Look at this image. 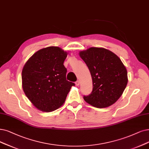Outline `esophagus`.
Wrapping results in <instances>:
<instances>
[{
  "label": "esophagus",
  "instance_id": "esophagus-1",
  "mask_svg": "<svg viewBox=\"0 0 149 149\" xmlns=\"http://www.w3.org/2000/svg\"><path fill=\"white\" fill-rule=\"evenodd\" d=\"M75 84H76V85L78 86H79V84H80V82H79V81H77L76 82H75Z\"/></svg>",
  "mask_w": 149,
  "mask_h": 149
}]
</instances>
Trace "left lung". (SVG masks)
<instances>
[{
  "label": "left lung",
  "instance_id": "1",
  "mask_svg": "<svg viewBox=\"0 0 149 149\" xmlns=\"http://www.w3.org/2000/svg\"><path fill=\"white\" fill-rule=\"evenodd\" d=\"M90 71L92 92L84 96L86 102L95 108H104L116 103L128 83L127 71L120 58L102 47H90L79 52Z\"/></svg>",
  "mask_w": 149,
  "mask_h": 149
}]
</instances>
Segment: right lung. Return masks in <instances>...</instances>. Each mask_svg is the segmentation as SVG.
<instances>
[{"instance_id":"1","label":"right lung","mask_w":149,"mask_h":149,"mask_svg":"<svg viewBox=\"0 0 149 149\" xmlns=\"http://www.w3.org/2000/svg\"><path fill=\"white\" fill-rule=\"evenodd\" d=\"M68 53L57 46L41 49L29 58L22 71V88L36 108L55 111L64 103L74 83L66 79L63 65Z\"/></svg>"}]
</instances>
